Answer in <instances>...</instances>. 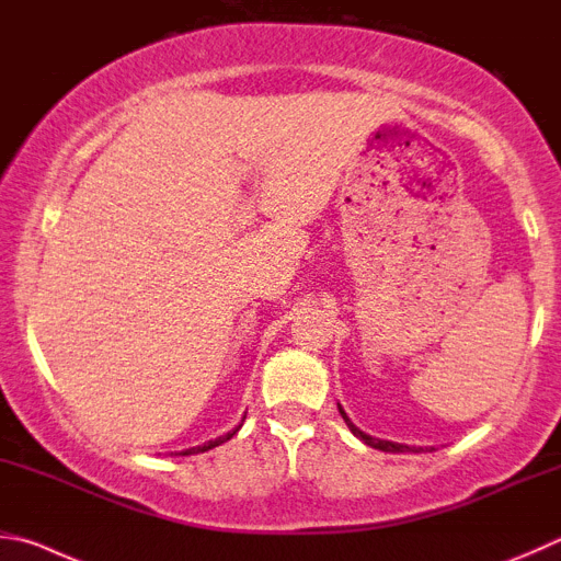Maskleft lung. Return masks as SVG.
Wrapping results in <instances>:
<instances>
[{
  "label": "left lung",
  "instance_id": "left-lung-1",
  "mask_svg": "<svg viewBox=\"0 0 561 561\" xmlns=\"http://www.w3.org/2000/svg\"><path fill=\"white\" fill-rule=\"evenodd\" d=\"M339 412H341V416L345 420V424H348V430L358 436V439L363 442V444H368V446H373V449H380V451H390V454H404V451H422V449H416V446H407V444H394V442H385V439H375V436H370V434H365V432H360L358 426H355L351 420H348V414L343 412V407L339 404Z\"/></svg>",
  "mask_w": 561,
  "mask_h": 561
}]
</instances>
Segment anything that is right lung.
<instances>
[{
    "mask_svg": "<svg viewBox=\"0 0 561 561\" xmlns=\"http://www.w3.org/2000/svg\"><path fill=\"white\" fill-rule=\"evenodd\" d=\"M242 422H245V416H242L240 420V424L236 426V430L232 432H228V434H222V436H218V439H213V442H206V444H201V446H191V449H186V451H181V454H176V456H191V454H203V451H208V449H213V446H220V444H226L228 439H232V436H236L238 432H240V426H242Z\"/></svg>",
    "mask_w": 561,
    "mask_h": 561,
    "instance_id": "right-lung-1",
    "label": "right lung"
}]
</instances>
